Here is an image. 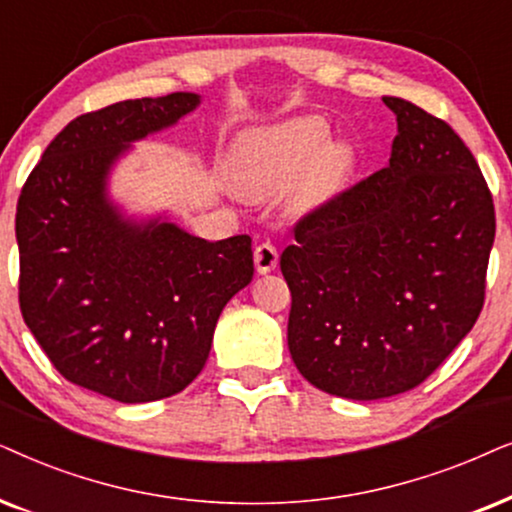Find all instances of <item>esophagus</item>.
Masks as SVG:
<instances>
[{
    "label": "esophagus",
    "instance_id": "obj_1",
    "mask_svg": "<svg viewBox=\"0 0 512 512\" xmlns=\"http://www.w3.org/2000/svg\"><path fill=\"white\" fill-rule=\"evenodd\" d=\"M278 264V250L271 243H260L255 248V269L257 274H269Z\"/></svg>",
    "mask_w": 512,
    "mask_h": 512
}]
</instances>
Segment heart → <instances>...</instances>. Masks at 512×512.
I'll list each match as a JSON object with an SVG mask.
<instances>
[{
    "mask_svg": "<svg viewBox=\"0 0 512 512\" xmlns=\"http://www.w3.org/2000/svg\"><path fill=\"white\" fill-rule=\"evenodd\" d=\"M330 128L320 117H295L281 124L250 128L231 145L227 180L238 196L269 199L297 181L290 203L297 213L335 196L351 173L346 142H327Z\"/></svg>",
    "mask_w": 512,
    "mask_h": 512,
    "instance_id": "b5f03b06",
    "label": "heart"
}]
</instances>
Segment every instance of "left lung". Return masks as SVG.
<instances>
[{
  "label": "left lung",
  "mask_w": 512,
  "mask_h": 512,
  "mask_svg": "<svg viewBox=\"0 0 512 512\" xmlns=\"http://www.w3.org/2000/svg\"><path fill=\"white\" fill-rule=\"evenodd\" d=\"M388 166L295 224L281 255L288 349L302 377L351 400L405 393L438 370L485 304L494 203L445 121L384 95Z\"/></svg>",
  "instance_id": "left-lung-1"
}]
</instances>
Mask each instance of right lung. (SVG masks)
I'll return each instance as SVG.
<instances>
[{
    "mask_svg": "<svg viewBox=\"0 0 512 512\" xmlns=\"http://www.w3.org/2000/svg\"><path fill=\"white\" fill-rule=\"evenodd\" d=\"M201 95L124 100L81 114L27 177L16 210L25 325L67 381L119 403L180 393L206 365L217 318L252 281L250 236L187 234L109 199L117 161L175 126Z\"/></svg>",
    "mask_w": 512,
    "mask_h": 512,
    "instance_id": "right-lung-1",
    "label": "right lung"
}]
</instances>
